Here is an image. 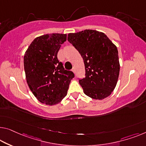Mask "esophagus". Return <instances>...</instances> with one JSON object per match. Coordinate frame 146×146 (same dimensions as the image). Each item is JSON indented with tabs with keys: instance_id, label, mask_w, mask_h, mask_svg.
<instances>
[{
	"instance_id": "34e87169",
	"label": "esophagus",
	"mask_w": 146,
	"mask_h": 146,
	"mask_svg": "<svg viewBox=\"0 0 146 146\" xmlns=\"http://www.w3.org/2000/svg\"><path fill=\"white\" fill-rule=\"evenodd\" d=\"M72 71H73V72L74 73H75V68H73V69H72Z\"/></svg>"
}]
</instances>
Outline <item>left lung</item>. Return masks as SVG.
<instances>
[{
    "instance_id": "1",
    "label": "left lung",
    "mask_w": 146,
    "mask_h": 146,
    "mask_svg": "<svg viewBox=\"0 0 146 146\" xmlns=\"http://www.w3.org/2000/svg\"><path fill=\"white\" fill-rule=\"evenodd\" d=\"M67 40L81 55L85 77L79 79L84 94L95 100L109 96L116 86L120 65L117 48L104 33L96 30L69 33Z\"/></svg>"
}]
</instances>
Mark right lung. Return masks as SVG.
<instances>
[{
    "mask_svg": "<svg viewBox=\"0 0 146 146\" xmlns=\"http://www.w3.org/2000/svg\"><path fill=\"white\" fill-rule=\"evenodd\" d=\"M66 34H47L35 38L25 52L23 63L30 90L39 102L53 106L64 99L75 75L64 69L58 52Z\"/></svg>",
    "mask_w": 146,
    "mask_h": 146,
    "instance_id": "obj_1",
    "label": "right lung"
}]
</instances>
